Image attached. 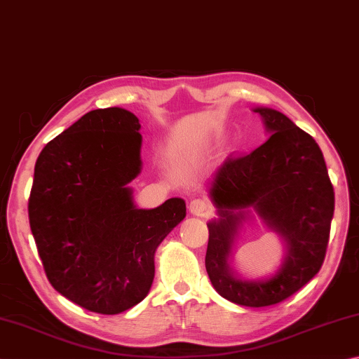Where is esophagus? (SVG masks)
<instances>
[{"label": "esophagus", "instance_id": "esophagus-1", "mask_svg": "<svg viewBox=\"0 0 359 359\" xmlns=\"http://www.w3.org/2000/svg\"><path fill=\"white\" fill-rule=\"evenodd\" d=\"M189 211L192 212L194 216H208V215H211L212 206H211L208 200L194 198V200H191V203H189Z\"/></svg>", "mask_w": 359, "mask_h": 359}]
</instances>
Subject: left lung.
<instances>
[{
    "instance_id": "left-lung-1",
    "label": "left lung",
    "mask_w": 359,
    "mask_h": 359,
    "mask_svg": "<svg viewBox=\"0 0 359 359\" xmlns=\"http://www.w3.org/2000/svg\"><path fill=\"white\" fill-rule=\"evenodd\" d=\"M268 140L246 156L227 157L210 186L217 219L208 222L206 273L216 292L248 307L278 304L304 287L323 265L334 215V189L322 149L290 118L257 107ZM254 208L286 243L281 268L268 280H241L228 265L234 236Z\"/></svg>"
}]
</instances>
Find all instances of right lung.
Segmentation results:
<instances>
[{
  "label": "right lung",
  "instance_id": "obj_1",
  "mask_svg": "<svg viewBox=\"0 0 359 359\" xmlns=\"http://www.w3.org/2000/svg\"><path fill=\"white\" fill-rule=\"evenodd\" d=\"M140 123L119 107L88 111L41 151L28 200L47 279L86 311L115 316L147 297L154 252L186 217L183 198L140 210Z\"/></svg>",
  "mask_w": 359,
  "mask_h": 359
}]
</instances>
